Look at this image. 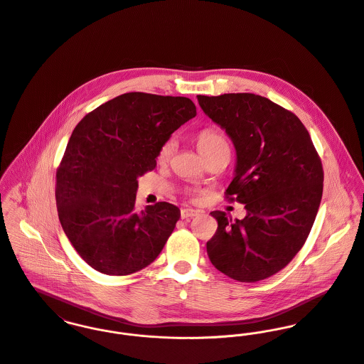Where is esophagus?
I'll use <instances>...</instances> for the list:
<instances>
[{
    "mask_svg": "<svg viewBox=\"0 0 364 364\" xmlns=\"http://www.w3.org/2000/svg\"><path fill=\"white\" fill-rule=\"evenodd\" d=\"M197 215H200V212L196 210V209H190V208L181 209V219H190V218H194Z\"/></svg>",
    "mask_w": 364,
    "mask_h": 364,
    "instance_id": "obj_1",
    "label": "esophagus"
}]
</instances>
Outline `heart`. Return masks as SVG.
Wrapping results in <instances>:
<instances>
[{
    "label": "heart",
    "instance_id": "heart-1",
    "mask_svg": "<svg viewBox=\"0 0 364 364\" xmlns=\"http://www.w3.org/2000/svg\"><path fill=\"white\" fill-rule=\"evenodd\" d=\"M197 146L202 156H208L216 151L229 149V144L225 135L216 128H205L200 131L197 135ZM171 152H173V141L168 139L163 142L158 151V162H167L171 156Z\"/></svg>",
    "mask_w": 364,
    "mask_h": 364
}]
</instances>
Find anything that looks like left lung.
<instances>
[{
  "label": "left lung",
  "mask_w": 364,
  "mask_h": 364,
  "mask_svg": "<svg viewBox=\"0 0 364 364\" xmlns=\"http://www.w3.org/2000/svg\"><path fill=\"white\" fill-rule=\"evenodd\" d=\"M205 114L232 138L236 176L225 196L244 203L232 222L213 210L206 242L212 265L239 282H258L283 269L307 240L323 197V170L311 136L296 114L254 93L197 96Z\"/></svg>",
  "instance_id": "left-lung-1"
}]
</instances>
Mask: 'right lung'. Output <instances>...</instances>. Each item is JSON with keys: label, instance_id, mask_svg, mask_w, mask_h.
<instances>
[{"label": "right lung", "instance_id": "right-lung-1", "mask_svg": "<svg viewBox=\"0 0 364 364\" xmlns=\"http://www.w3.org/2000/svg\"><path fill=\"white\" fill-rule=\"evenodd\" d=\"M196 114L188 97L129 92L73 131L55 173V202L64 233L93 269L124 277L161 254L180 209L158 202L138 213L136 178L156 167L161 145Z\"/></svg>", "mask_w": 364, "mask_h": 364}]
</instances>
